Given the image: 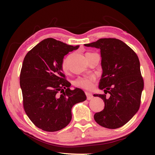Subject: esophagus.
I'll use <instances>...</instances> for the list:
<instances>
[{
    "label": "esophagus",
    "mask_w": 155,
    "mask_h": 155,
    "mask_svg": "<svg viewBox=\"0 0 155 155\" xmlns=\"http://www.w3.org/2000/svg\"><path fill=\"white\" fill-rule=\"evenodd\" d=\"M85 94H86V96H87V100H91L92 98H93V95L90 93H88V92H86V93H85Z\"/></svg>",
    "instance_id": "esophagus-1"
}]
</instances>
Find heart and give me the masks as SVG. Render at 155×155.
<instances>
[{
    "label": "heart",
    "mask_w": 155,
    "mask_h": 155,
    "mask_svg": "<svg viewBox=\"0 0 155 155\" xmlns=\"http://www.w3.org/2000/svg\"><path fill=\"white\" fill-rule=\"evenodd\" d=\"M62 68L64 71H66L67 69V60H64L62 63ZM94 77H78L74 82V84L76 87L82 88V89L91 91L94 87V84L95 82Z\"/></svg>",
    "instance_id": "obj_1"
}]
</instances>
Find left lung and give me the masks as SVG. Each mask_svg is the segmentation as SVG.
Returning <instances> with one entry per match:
<instances>
[{
  "instance_id": "1",
  "label": "left lung",
  "mask_w": 155,
  "mask_h": 155,
  "mask_svg": "<svg viewBox=\"0 0 155 155\" xmlns=\"http://www.w3.org/2000/svg\"><path fill=\"white\" fill-rule=\"evenodd\" d=\"M101 49L103 74L99 88L106 95L94 94L103 100L104 109L95 113L94 118L101 126L114 129L123 127L139 110L144 87L140 62L132 48L119 39L100 38L85 44Z\"/></svg>"
}]
</instances>
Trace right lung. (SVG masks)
<instances>
[{
  "label": "right lung",
  "instance_id": "right-lung-1",
  "mask_svg": "<svg viewBox=\"0 0 155 155\" xmlns=\"http://www.w3.org/2000/svg\"><path fill=\"white\" fill-rule=\"evenodd\" d=\"M78 47L48 38L24 58L20 74L23 107L32 123L42 130L55 132L67 127L72 107L87 99L80 88L71 89L62 68L64 56Z\"/></svg>",
  "mask_w": 155,
  "mask_h": 155
}]
</instances>
